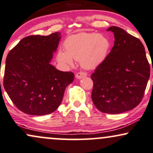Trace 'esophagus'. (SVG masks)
I'll return each instance as SVG.
<instances>
[{"instance_id": "esophagus-1", "label": "esophagus", "mask_w": 153, "mask_h": 153, "mask_svg": "<svg viewBox=\"0 0 153 153\" xmlns=\"http://www.w3.org/2000/svg\"><path fill=\"white\" fill-rule=\"evenodd\" d=\"M86 76H87V73H85V72H79V73H77L76 75H75L77 79H81Z\"/></svg>"}]
</instances>
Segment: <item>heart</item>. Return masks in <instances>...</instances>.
Segmentation results:
<instances>
[{"instance_id": "obj_1", "label": "heart", "mask_w": 153, "mask_h": 153, "mask_svg": "<svg viewBox=\"0 0 153 153\" xmlns=\"http://www.w3.org/2000/svg\"><path fill=\"white\" fill-rule=\"evenodd\" d=\"M64 46L65 51L60 48L57 53L58 62L72 65L74 59L85 68L94 69L104 61L110 43L102 35L83 32L68 37Z\"/></svg>"}]
</instances>
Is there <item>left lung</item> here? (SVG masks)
Wrapping results in <instances>:
<instances>
[{
    "label": "left lung",
    "mask_w": 153,
    "mask_h": 153,
    "mask_svg": "<svg viewBox=\"0 0 153 153\" xmlns=\"http://www.w3.org/2000/svg\"><path fill=\"white\" fill-rule=\"evenodd\" d=\"M107 30L114 33V45L91 75V97L100 111L119 114L141 102L150 78V64L138 38L119 27Z\"/></svg>",
    "instance_id": "obj_1"
}]
</instances>
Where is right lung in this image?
<instances>
[{
  "label": "right lung",
  "mask_w": 153,
  "mask_h": 153,
  "mask_svg": "<svg viewBox=\"0 0 153 153\" xmlns=\"http://www.w3.org/2000/svg\"><path fill=\"white\" fill-rule=\"evenodd\" d=\"M61 38L60 33L30 36L22 39L7 56L3 86L15 105L32 115L52 113L62 100L74 73L51 64Z\"/></svg>",
  "instance_id": "add662e5"
}]
</instances>
